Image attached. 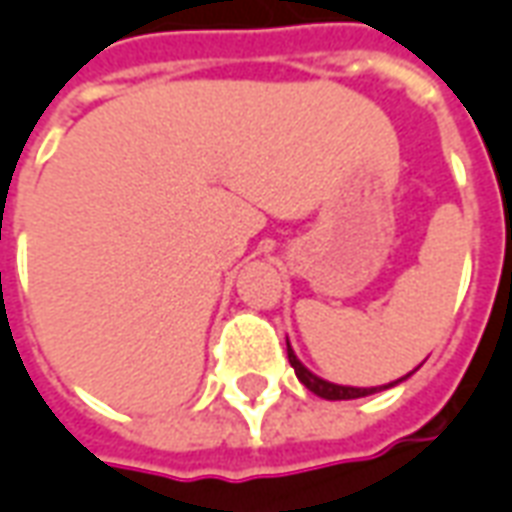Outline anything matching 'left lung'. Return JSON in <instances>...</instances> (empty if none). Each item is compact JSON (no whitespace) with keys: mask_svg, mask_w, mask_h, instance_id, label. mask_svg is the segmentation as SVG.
I'll list each match as a JSON object with an SVG mask.
<instances>
[{"mask_svg":"<svg viewBox=\"0 0 512 512\" xmlns=\"http://www.w3.org/2000/svg\"><path fill=\"white\" fill-rule=\"evenodd\" d=\"M286 355H289V364H292V369H295L297 380L306 386L308 391H314L317 397H322V400H358V397H369V394H375V391H383V389H391V386H397V383H389V386H375V389H355V386H336V383H328V380L317 378L314 372H308L306 366L297 361L295 350H292V344H289V339H286Z\"/></svg>","mask_w":512,"mask_h":512,"instance_id":"1","label":"left lung"}]
</instances>
